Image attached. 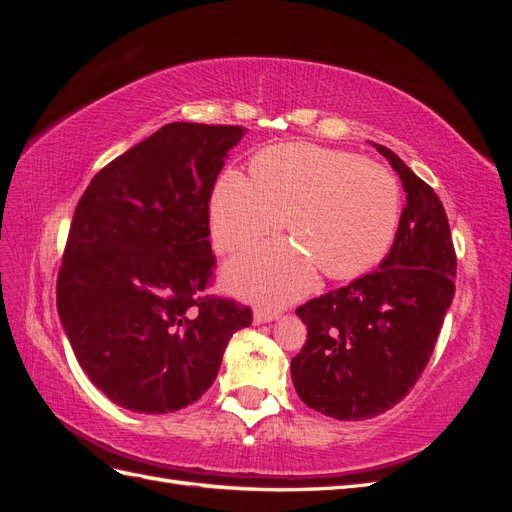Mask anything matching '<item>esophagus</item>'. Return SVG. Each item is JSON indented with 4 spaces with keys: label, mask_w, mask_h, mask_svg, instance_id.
<instances>
[{
    "label": "esophagus",
    "mask_w": 512,
    "mask_h": 512,
    "mask_svg": "<svg viewBox=\"0 0 512 512\" xmlns=\"http://www.w3.org/2000/svg\"><path fill=\"white\" fill-rule=\"evenodd\" d=\"M280 309H269V307H258L254 312V322L256 324H265V322H273L275 318H280Z\"/></svg>",
    "instance_id": "34e87169"
}]
</instances>
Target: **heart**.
<instances>
[{"label": "heart", "mask_w": 512, "mask_h": 512, "mask_svg": "<svg viewBox=\"0 0 512 512\" xmlns=\"http://www.w3.org/2000/svg\"><path fill=\"white\" fill-rule=\"evenodd\" d=\"M211 232L220 252L237 254L280 228L271 243L228 267V282L258 301L282 303L314 284L374 269L391 250L401 218V188L389 170L307 143L262 149L250 179L226 170L211 194Z\"/></svg>", "instance_id": "heart-1"}]
</instances>
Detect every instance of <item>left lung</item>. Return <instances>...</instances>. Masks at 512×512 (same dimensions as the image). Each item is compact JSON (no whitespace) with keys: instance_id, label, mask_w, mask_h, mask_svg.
I'll use <instances>...</instances> for the list:
<instances>
[{"instance_id":"left-lung-1","label":"left lung","mask_w":512,"mask_h":512,"mask_svg":"<svg viewBox=\"0 0 512 512\" xmlns=\"http://www.w3.org/2000/svg\"><path fill=\"white\" fill-rule=\"evenodd\" d=\"M406 192L391 252L344 288L297 307L307 339L290 363L305 406L365 421L404 399L436 348L453 303L457 254L442 200L384 145Z\"/></svg>"}]
</instances>
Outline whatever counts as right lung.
<instances>
[{
    "label": "right lung",
    "mask_w": 512,
    "mask_h": 512,
    "mask_svg": "<svg viewBox=\"0 0 512 512\" xmlns=\"http://www.w3.org/2000/svg\"><path fill=\"white\" fill-rule=\"evenodd\" d=\"M241 126L166 123L108 162L74 209L57 312L89 380L113 404L175 412L203 395L252 309L207 294L209 200Z\"/></svg>",
    "instance_id": "obj_1"
}]
</instances>
